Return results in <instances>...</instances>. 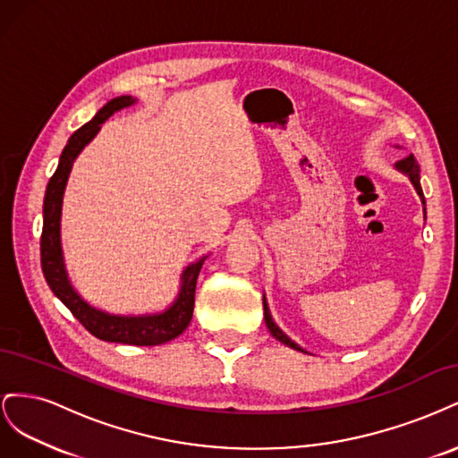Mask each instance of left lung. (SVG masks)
Here are the masks:
<instances>
[{"label": "left lung", "instance_id": "left-lung-1", "mask_svg": "<svg viewBox=\"0 0 458 458\" xmlns=\"http://www.w3.org/2000/svg\"><path fill=\"white\" fill-rule=\"evenodd\" d=\"M395 147H397V145H395ZM394 168H395L397 172H401V174H405V175L409 177V182L412 183L414 191L419 192V197H420V200H422V204H424V219H426V200H424V192H422V187H420V165H419L417 158H414V157L411 155V157H407V158H403V160L395 162ZM263 318H266V325H267L269 332H271V335H273L276 340H279V342L284 344V345H288V348L303 352V350L300 348V345H298L294 340H290V338L284 335V332H283L279 327H276V323L273 321L269 306H267V300H266V294H263Z\"/></svg>", "mask_w": 458, "mask_h": 458}]
</instances>
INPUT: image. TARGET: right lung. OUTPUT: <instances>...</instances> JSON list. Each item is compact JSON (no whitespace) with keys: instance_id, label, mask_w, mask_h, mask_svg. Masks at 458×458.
Returning <instances> with one entry per match:
<instances>
[{"instance_id":"add662e5","label":"right lung","mask_w":458,"mask_h":458,"mask_svg":"<svg viewBox=\"0 0 458 458\" xmlns=\"http://www.w3.org/2000/svg\"><path fill=\"white\" fill-rule=\"evenodd\" d=\"M137 103L131 95H120L110 99L99 113H97L88 123L76 130L59 158V165L49 179L44 199V229H41V269L44 276L64 306L72 311L78 321L84 325L93 336L105 342H118L130 345H160L177 338L189 327L192 318V308H195V288L202 263L208 256L199 258L189 263L179 279V290L175 300L168 308L157 313L141 315H116L99 308H93L89 301L81 298L74 288L71 276H68L63 242H61V214H63V197L68 183V175L80 152L84 150L99 133L103 123L122 108L133 106Z\"/></svg>"}]
</instances>
